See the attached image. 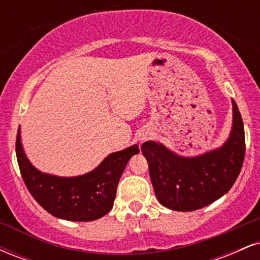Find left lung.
<instances>
[{
  "label": "left lung",
  "mask_w": 260,
  "mask_h": 260,
  "mask_svg": "<svg viewBox=\"0 0 260 260\" xmlns=\"http://www.w3.org/2000/svg\"><path fill=\"white\" fill-rule=\"evenodd\" d=\"M234 120L230 137L220 148L186 157L160 143H143L155 194L164 207L193 211L211 204L231 189L242 169L246 143L237 104L232 100Z\"/></svg>",
  "instance_id": "left-lung-1"
}]
</instances>
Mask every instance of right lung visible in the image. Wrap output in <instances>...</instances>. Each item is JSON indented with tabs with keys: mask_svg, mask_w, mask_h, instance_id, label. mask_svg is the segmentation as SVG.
<instances>
[{
	"mask_svg": "<svg viewBox=\"0 0 260 260\" xmlns=\"http://www.w3.org/2000/svg\"><path fill=\"white\" fill-rule=\"evenodd\" d=\"M138 145L110 154L92 171L76 177H59L39 171L31 165L17 133L16 154L20 174L30 194L47 213L68 221H92L113 207L116 189L124 168Z\"/></svg>",
	"mask_w": 260,
	"mask_h": 260,
	"instance_id": "right-lung-1",
	"label": "right lung"
}]
</instances>
